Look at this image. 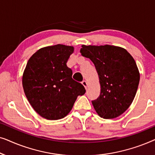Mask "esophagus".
Masks as SVG:
<instances>
[{"instance_id": "obj_1", "label": "esophagus", "mask_w": 155, "mask_h": 155, "mask_svg": "<svg viewBox=\"0 0 155 155\" xmlns=\"http://www.w3.org/2000/svg\"><path fill=\"white\" fill-rule=\"evenodd\" d=\"M82 84L84 87V88L85 89H87V82L85 80H83V81L82 82Z\"/></svg>"}]
</instances>
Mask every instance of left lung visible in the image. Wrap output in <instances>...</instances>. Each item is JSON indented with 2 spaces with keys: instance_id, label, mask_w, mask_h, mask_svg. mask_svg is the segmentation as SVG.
I'll return each instance as SVG.
<instances>
[{
  "instance_id": "1",
  "label": "left lung",
  "mask_w": 155,
  "mask_h": 155,
  "mask_svg": "<svg viewBox=\"0 0 155 155\" xmlns=\"http://www.w3.org/2000/svg\"><path fill=\"white\" fill-rule=\"evenodd\" d=\"M82 56L94 63L99 78V97L92 101L101 118L111 119L124 114L132 104L140 82V73L132 56L124 48L111 45L85 46Z\"/></svg>"
}]
</instances>
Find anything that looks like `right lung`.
Returning a JSON list of instances; mask_svg holds the SVG:
<instances>
[{
	"instance_id": "right-lung-1",
	"label": "right lung",
	"mask_w": 155,
	"mask_h": 155,
	"mask_svg": "<svg viewBox=\"0 0 155 155\" xmlns=\"http://www.w3.org/2000/svg\"><path fill=\"white\" fill-rule=\"evenodd\" d=\"M74 47L63 44L40 48L29 59L22 75L27 100L41 117L58 120L71 111L79 95L85 93L81 83L72 78L66 63Z\"/></svg>"
}]
</instances>
